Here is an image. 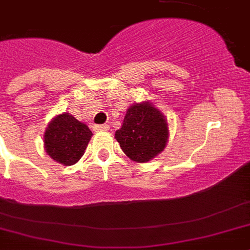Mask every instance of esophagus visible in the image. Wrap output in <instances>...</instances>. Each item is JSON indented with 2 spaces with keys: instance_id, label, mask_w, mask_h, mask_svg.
I'll return each instance as SVG.
<instances>
[{
  "instance_id": "esophagus-1",
  "label": "esophagus",
  "mask_w": 250,
  "mask_h": 250,
  "mask_svg": "<svg viewBox=\"0 0 250 250\" xmlns=\"http://www.w3.org/2000/svg\"><path fill=\"white\" fill-rule=\"evenodd\" d=\"M94 130H96V131H108L109 125H106V124H103V125H96V126H94Z\"/></svg>"
}]
</instances>
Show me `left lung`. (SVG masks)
Masks as SVG:
<instances>
[{
    "label": "left lung",
    "mask_w": 250,
    "mask_h": 250,
    "mask_svg": "<svg viewBox=\"0 0 250 250\" xmlns=\"http://www.w3.org/2000/svg\"><path fill=\"white\" fill-rule=\"evenodd\" d=\"M168 137L169 130L165 115L147 101L130 106L123 126L115 132L124 153L139 163L148 162L161 153Z\"/></svg>",
    "instance_id": "obj_1"
}]
</instances>
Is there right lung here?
Masks as SVG:
<instances>
[{"mask_svg":"<svg viewBox=\"0 0 250 250\" xmlns=\"http://www.w3.org/2000/svg\"><path fill=\"white\" fill-rule=\"evenodd\" d=\"M92 135L89 127L71 114H60L50 121L45 130V151L58 163L72 166L83 156Z\"/></svg>","mask_w":250,"mask_h":250,"instance_id":"obj_1","label":"right lung"}]
</instances>
